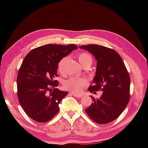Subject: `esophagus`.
Listing matches in <instances>:
<instances>
[{"mask_svg": "<svg viewBox=\"0 0 148 148\" xmlns=\"http://www.w3.org/2000/svg\"><path fill=\"white\" fill-rule=\"evenodd\" d=\"M70 94H71V95H72L73 96H74L75 97H82V95H77V94H75L74 92H70Z\"/></svg>", "mask_w": 148, "mask_h": 148, "instance_id": "obj_1", "label": "esophagus"}]
</instances>
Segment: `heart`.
I'll return each instance as SVG.
<instances>
[{"label": "heart", "instance_id": "obj_1", "mask_svg": "<svg viewBox=\"0 0 148 148\" xmlns=\"http://www.w3.org/2000/svg\"><path fill=\"white\" fill-rule=\"evenodd\" d=\"M78 60H79L80 64L83 66L84 65L90 66L92 63V57L86 52H81L78 53L77 56ZM68 58L65 57L59 61L58 63L57 69L59 72L64 75L66 72L65 65ZM87 85V81L83 78H79L76 77H71L68 79L64 83L63 86L66 90H69L75 93H79L83 90V89Z\"/></svg>", "mask_w": 148, "mask_h": 148}]
</instances>
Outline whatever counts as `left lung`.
<instances>
[{
	"label": "left lung",
	"instance_id": "1",
	"mask_svg": "<svg viewBox=\"0 0 148 148\" xmlns=\"http://www.w3.org/2000/svg\"><path fill=\"white\" fill-rule=\"evenodd\" d=\"M92 53L97 60V70L88 91H103L99 99L91 97L92 103L84 110L94 122L106 124L117 119L130 98V77L120 56L114 49L97 44L79 46Z\"/></svg>",
	"mask_w": 148,
	"mask_h": 148
}]
</instances>
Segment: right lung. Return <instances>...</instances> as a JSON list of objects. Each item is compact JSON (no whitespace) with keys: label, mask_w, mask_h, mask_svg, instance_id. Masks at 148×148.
<instances>
[{"label":"right lung","mask_w":148,"mask_h":148,"mask_svg":"<svg viewBox=\"0 0 148 148\" xmlns=\"http://www.w3.org/2000/svg\"><path fill=\"white\" fill-rule=\"evenodd\" d=\"M77 48L75 44H47L25 57L17 75V96L25 112L36 122H47L59 112V104L68 92L55 88L58 63Z\"/></svg>","instance_id":"right-lung-1"}]
</instances>
